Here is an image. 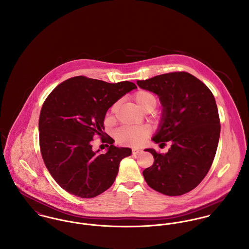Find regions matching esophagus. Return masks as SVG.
I'll return each mask as SVG.
<instances>
[{
	"instance_id": "esophagus-1",
	"label": "esophagus",
	"mask_w": 249,
	"mask_h": 249,
	"mask_svg": "<svg viewBox=\"0 0 249 249\" xmlns=\"http://www.w3.org/2000/svg\"><path fill=\"white\" fill-rule=\"evenodd\" d=\"M132 152H133V154H138V153L142 152V149L138 148V147H133L132 148Z\"/></svg>"
}]
</instances>
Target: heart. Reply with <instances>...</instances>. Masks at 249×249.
<instances>
[{"label":"heart","mask_w":249,"mask_h":249,"mask_svg":"<svg viewBox=\"0 0 249 249\" xmlns=\"http://www.w3.org/2000/svg\"><path fill=\"white\" fill-rule=\"evenodd\" d=\"M134 100L137 104V106L140 107L143 111L147 110H153L156 105L157 100L155 96L145 90H140L134 95ZM117 107V104H115L111 110L114 111ZM150 129L146 125H134V126H124L120 128L116 132V138L118 142H122L124 144L133 145L137 146L142 144L145 141L147 136L149 135Z\"/></svg>","instance_id":"b5f03b06"}]
</instances>
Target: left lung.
<instances>
[{
  "label": "left lung",
  "instance_id": "obj_1",
  "mask_svg": "<svg viewBox=\"0 0 249 249\" xmlns=\"http://www.w3.org/2000/svg\"><path fill=\"white\" fill-rule=\"evenodd\" d=\"M140 88L158 96L162 115L151 138L172 145L165 154L153 148L151 167L142 172L147 185L171 196L195 189L208 174L215 155L220 124L209 88L189 72L178 71L138 80Z\"/></svg>",
  "mask_w": 249,
  "mask_h": 249
}]
</instances>
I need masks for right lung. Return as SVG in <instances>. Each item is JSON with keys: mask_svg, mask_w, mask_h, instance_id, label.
Instances as JSON below:
<instances>
[{"mask_svg": "<svg viewBox=\"0 0 249 249\" xmlns=\"http://www.w3.org/2000/svg\"><path fill=\"white\" fill-rule=\"evenodd\" d=\"M137 86L74 76L59 84L45 101L39 117L44 163L56 183L71 195L95 197L112 186L129 147L109 137L107 153L93 150L94 136L104 137L107 110Z\"/></svg>", "mask_w": 249, "mask_h": 249, "instance_id": "right-lung-1", "label": "right lung"}]
</instances>
